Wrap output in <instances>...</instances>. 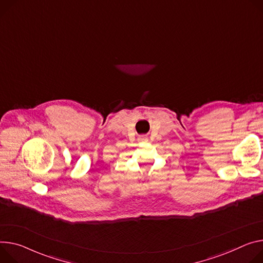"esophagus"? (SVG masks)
Instances as JSON below:
<instances>
[{
    "label": "esophagus",
    "mask_w": 263,
    "mask_h": 263,
    "mask_svg": "<svg viewBox=\"0 0 263 263\" xmlns=\"http://www.w3.org/2000/svg\"><path fill=\"white\" fill-rule=\"evenodd\" d=\"M142 139H144V140H146V137H144V138H142Z\"/></svg>",
    "instance_id": "1"
}]
</instances>
